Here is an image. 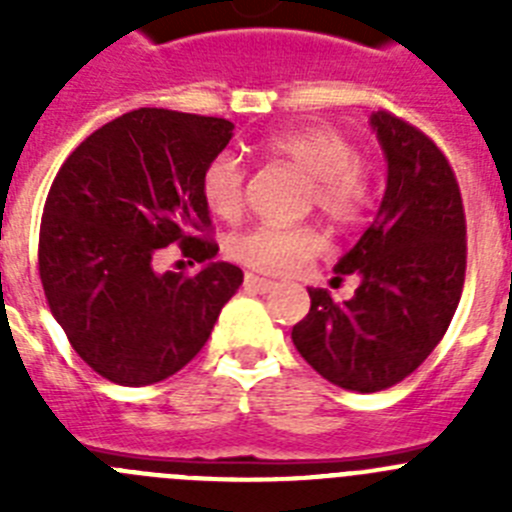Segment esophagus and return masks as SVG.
<instances>
[{
  "instance_id": "esophagus-1",
  "label": "esophagus",
  "mask_w": 512,
  "mask_h": 512,
  "mask_svg": "<svg viewBox=\"0 0 512 512\" xmlns=\"http://www.w3.org/2000/svg\"><path fill=\"white\" fill-rule=\"evenodd\" d=\"M246 289L248 292H261V295H266V292H271V289L277 287V284L271 282V279H264V277H256V274H246Z\"/></svg>"
}]
</instances>
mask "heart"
Here are the masks:
<instances>
[{"label": "heart", "mask_w": 512, "mask_h": 512, "mask_svg": "<svg viewBox=\"0 0 512 512\" xmlns=\"http://www.w3.org/2000/svg\"><path fill=\"white\" fill-rule=\"evenodd\" d=\"M264 151L289 161L307 174V207H315L333 225H351L369 202V169L356 156L351 140L336 128L277 130L264 138ZM246 171L233 153H217L202 171V200L212 215L235 220L243 210ZM323 251V238L307 225L284 228L259 223L228 241L238 264L264 274H292Z\"/></svg>", "instance_id": "obj_1"}]
</instances>
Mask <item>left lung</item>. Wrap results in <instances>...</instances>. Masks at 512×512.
I'll return each mask as SVG.
<instances>
[{
  "label": "left lung",
  "mask_w": 512,
  "mask_h": 512,
  "mask_svg": "<svg viewBox=\"0 0 512 512\" xmlns=\"http://www.w3.org/2000/svg\"><path fill=\"white\" fill-rule=\"evenodd\" d=\"M369 122L387 158V189L374 223L336 264V279L356 274L359 287L346 302L307 289L310 312L292 328L302 359L351 392L387 390L428 359L467 271V220L446 156L390 112Z\"/></svg>",
  "instance_id": "8db88e82"
}]
</instances>
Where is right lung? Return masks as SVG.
Masks as SVG:
<instances>
[{
  "label": "right lung",
  "mask_w": 512,
  "mask_h": 512,
  "mask_svg": "<svg viewBox=\"0 0 512 512\" xmlns=\"http://www.w3.org/2000/svg\"><path fill=\"white\" fill-rule=\"evenodd\" d=\"M233 138L223 117L140 107L94 130L56 174L40 223V282L76 354L110 382L143 387L187 366L243 271L212 261L202 171ZM179 242L208 264L158 275Z\"/></svg>",
  "instance_id": "right-lung-1"
}]
</instances>
